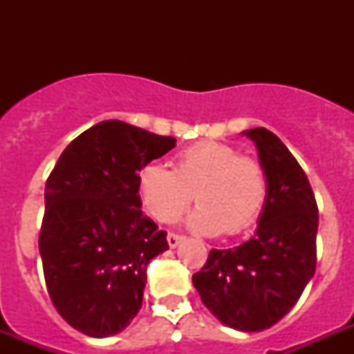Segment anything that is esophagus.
<instances>
[{"label":"esophagus","instance_id":"34e87169","mask_svg":"<svg viewBox=\"0 0 354 354\" xmlns=\"http://www.w3.org/2000/svg\"><path fill=\"white\" fill-rule=\"evenodd\" d=\"M182 241H183V236L178 235V233H169V235H167V242H169V246L171 248H176Z\"/></svg>","mask_w":354,"mask_h":354}]
</instances>
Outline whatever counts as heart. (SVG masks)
<instances>
[{
  "label": "heart",
  "instance_id": "heart-1",
  "mask_svg": "<svg viewBox=\"0 0 354 354\" xmlns=\"http://www.w3.org/2000/svg\"><path fill=\"white\" fill-rule=\"evenodd\" d=\"M141 204L158 222H172L196 200L189 226L205 235H239L263 215L268 174L255 156L235 145L198 141L180 150L174 169L147 163L139 171Z\"/></svg>",
  "mask_w": 354,
  "mask_h": 354
}]
</instances>
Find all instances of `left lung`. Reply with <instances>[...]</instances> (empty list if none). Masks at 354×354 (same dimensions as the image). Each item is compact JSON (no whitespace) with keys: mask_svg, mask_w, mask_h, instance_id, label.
Wrapping results in <instances>:
<instances>
[{"mask_svg":"<svg viewBox=\"0 0 354 354\" xmlns=\"http://www.w3.org/2000/svg\"><path fill=\"white\" fill-rule=\"evenodd\" d=\"M246 136L268 174L257 233L241 246L211 250L193 285L222 324L255 333L277 324L314 275L318 204L305 171L275 133L252 128Z\"/></svg>","mask_w":354,"mask_h":354,"instance_id":"8db88e82","label":"left lung"}]
</instances>
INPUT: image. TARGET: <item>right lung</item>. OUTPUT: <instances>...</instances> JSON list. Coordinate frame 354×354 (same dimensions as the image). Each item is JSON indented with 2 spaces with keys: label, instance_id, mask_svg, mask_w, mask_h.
Returning <instances> with one entry per match:
<instances>
[{
  "label": "right lung",
  "instance_id": "obj_1",
  "mask_svg": "<svg viewBox=\"0 0 354 354\" xmlns=\"http://www.w3.org/2000/svg\"><path fill=\"white\" fill-rule=\"evenodd\" d=\"M174 145L102 121L66 147L47 178L38 246L49 297L73 329L104 338L139 313L147 266L169 244L141 211L138 176Z\"/></svg>",
  "mask_w": 354,
  "mask_h": 354
}]
</instances>
